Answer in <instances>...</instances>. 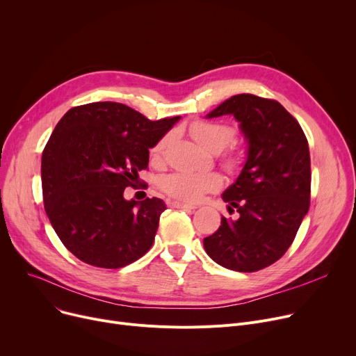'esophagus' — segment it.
<instances>
[{"instance_id":"obj_1","label":"esophagus","mask_w":356,"mask_h":356,"mask_svg":"<svg viewBox=\"0 0 356 356\" xmlns=\"http://www.w3.org/2000/svg\"><path fill=\"white\" fill-rule=\"evenodd\" d=\"M168 207H172V208H177V209H188V211L196 209V207H193V204H189V203H183V202H177V200H172V202H168Z\"/></svg>"}]
</instances>
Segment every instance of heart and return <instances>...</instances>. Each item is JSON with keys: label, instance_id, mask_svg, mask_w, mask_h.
I'll return each mask as SVG.
<instances>
[{"label": "heart", "instance_id": "1", "mask_svg": "<svg viewBox=\"0 0 356 356\" xmlns=\"http://www.w3.org/2000/svg\"><path fill=\"white\" fill-rule=\"evenodd\" d=\"M191 136L207 149L212 153H219V163L229 173L238 172L242 165V154L235 148L228 147L235 138L234 127L209 120H196L189 125ZM170 143V134L163 136L149 149L153 161H161L165 149ZM223 184L220 175L211 173H191V172H175L163 177L161 189L175 199L196 203L200 202L208 193L218 192Z\"/></svg>", "mask_w": 356, "mask_h": 356}]
</instances>
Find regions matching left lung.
Here are the masks:
<instances>
[{
    "mask_svg": "<svg viewBox=\"0 0 356 356\" xmlns=\"http://www.w3.org/2000/svg\"><path fill=\"white\" fill-rule=\"evenodd\" d=\"M232 114L248 140V159L236 181L223 192L236 220L220 219L203 239L219 266L255 273L282 258L310 207V153L300 124L275 99L251 93L231 97L208 118Z\"/></svg>",
    "mask_w": 356,
    "mask_h": 356,
    "instance_id": "1",
    "label": "left lung"
}]
</instances>
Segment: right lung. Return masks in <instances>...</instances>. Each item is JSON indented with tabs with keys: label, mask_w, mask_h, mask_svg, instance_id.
Instances as JSON below:
<instances>
[{
	"label": "right lung",
	"mask_w": 356,
	"mask_h": 356,
	"mask_svg": "<svg viewBox=\"0 0 356 356\" xmlns=\"http://www.w3.org/2000/svg\"><path fill=\"white\" fill-rule=\"evenodd\" d=\"M180 117L157 121L118 102L73 106L42 156L43 203L63 245L83 263L121 268L152 248L165 204L125 200L152 148ZM147 188V186H143Z\"/></svg>",
	"instance_id": "1"
}]
</instances>
